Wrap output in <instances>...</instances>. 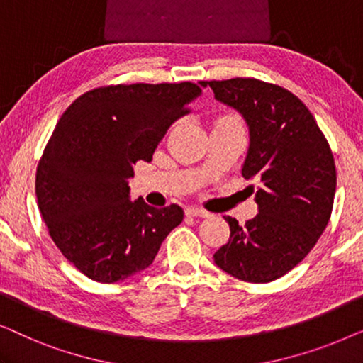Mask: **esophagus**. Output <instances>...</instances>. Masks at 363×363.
<instances>
[{
	"instance_id": "1",
	"label": "esophagus",
	"mask_w": 363,
	"mask_h": 363,
	"mask_svg": "<svg viewBox=\"0 0 363 363\" xmlns=\"http://www.w3.org/2000/svg\"><path fill=\"white\" fill-rule=\"evenodd\" d=\"M185 213H186L188 216H200V218L211 216L206 210H201V208H196V206H188L186 210H185Z\"/></svg>"
}]
</instances>
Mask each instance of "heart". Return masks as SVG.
Returning <instances> with one entry per match:
<instances>
[{"label":"heart","instance_id":"b5f03b06","mask_svg":"<svg viewBox=\"0 0 363 363\" xmlns=\"http://www.w3.org/2000/svg\"><path fill=\"white\" fill-rule=\"evenodd\" d=\"M225 121H230V122H236V123H240V122H238V121H236V118H233V117H226V118H225Z\"/></svg>","mask_w":363,"mask_h":363}]
</instances>
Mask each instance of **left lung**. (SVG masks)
I'll return each instance as SVG.
<instances>
[{"mask_svg": "<svg viewBox=\"0 0 363 363\" xmlns=\"http://www.w3.org/2000/svg\"><path fill=\"white\" fill-rule=\"evenodd\" d=\"M200 84L245 118L250 148L241 173L257 183L259 213L242 226L225 216L231 235L215 264L236 279L271 282L299 264L324 233L337 185L334 157L309 108L286 89L250 77Z\"/></svg>", "mask_w": 363, "mask_h": 363, "instance_id": "8db88e82", "label": "left lung"}]
</instances>
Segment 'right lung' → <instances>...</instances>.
<instances>
[{
	"label": "right lung",
	"instance_id": "right-lung-1",
	"mask_svg": "<svg viewBox=\"0 0 363 363\" xmlns=\"http://www.w3.org/2000/svg\"><path fill=\"white\" fill-rule=\"evenodd\" d=\"M200 96L191 82L118 84L82 94L59 118L38 165V206L64 257L89 279L111 284L147 269L183 221L178 205L132 201L128 180Z\"/></svg>",
	"mask_w": 363,
	"mask_h": 363
}]
</instances>
